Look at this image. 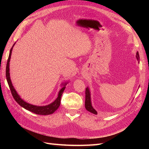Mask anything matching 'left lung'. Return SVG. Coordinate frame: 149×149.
Returning <instances> with one entry per match:
<instances>
[{
    "mask_svg": "<svg viewBox=\"0 0 149 149\" xmlns=\"http://www.w3.org/2000/svg\"><path fill=\"white\" fill-rule=\"evenodd\" d=\"M136 58L138 60H139V54L138 52L136 53ZM85 108L86 109L87 111L91 112V113L94 114H97V111L94 109L91 105V94H90V92L88 88H86L85 91Z\"/></svg>",
    "mask_w": 149,
    "mask_h": 149,
    "instance_id": "1",
    "label": "left lung"
}]
</instances>
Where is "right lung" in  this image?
Masks as SVG:
<instances>
[{
  "label": "right lung",
  "instance_id": "1",
  "mask_svg": "<svg viewBox=\"0 0 149 149\" xmlns=\"http://www.w3.org/2000/svg\"><path fill=\"white\" fill-rule=\"evenodd\" d=\"M14 45L15 44H13V45ZM13 45L12 46V47L10 49L9 56H8V60H7V66H6V71L7 81V83H8V86H9V88H10V91H11V93H12V95L13 97L14 98V100H15V101L18 104H19L20 106H21L22 107H23L26 110L33 112V113H35V114H39V115H49V114H53V112H55L58 107H59V106L60 105L61 95H62V94H63V93L64 90L66 88V83L63 84V86L62 88L60 89V91H59V93H58V96L56 98V100L49 105L45 106H37L30 104L22 100V99L20 97V96L18 95V94L16 92L15 89H14V88H13V86H12L11 80H10V78L9 62H10V60Z\"/></svg>",
  "mask_w": 149,
  "mask_h": 149
}]
</instances>
